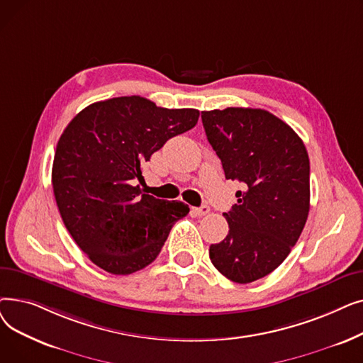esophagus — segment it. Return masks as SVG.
<instances>
[{
	"label": "esophagus",
	"instance_id": "esophagus-1",
	"mask_svg": "<svg viewBox=\"0 0 363 363\" xmlns=\"http://www.w3.org/2000/svg\"><path fill=\"white\" fill-rule=\"evenodd\" d=\"M208 212H211V207L208 206H201V207H194L193 208V213H196L197 216H204V215H207Z\"/></svg>",
	"mask_w": 363,
	"mask_h": 363
}]
</instances>
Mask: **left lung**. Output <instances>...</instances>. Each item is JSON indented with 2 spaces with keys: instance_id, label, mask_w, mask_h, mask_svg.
Wrapping results in <instances>:
<instances>
[{
  "instance_id": "1",
  "label": "left lung",
  "mask_w": 363,
  "mask_h": 363,
  "mask_svg": "<svg viewBox=\"0 0 363 363\" xmlns=\"http://www.w3.org/2000/svg\"><path fill=\"white\" fill-rule=\"evenodd\" d=\"M201 121L225 178L244 188L223 213L230 233L211 245L208 256L223 277L249 284L278 268L306 223L308 151L287 123L262 108L201 111Z\"/></svg>"
}]
</instances>
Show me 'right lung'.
<instances>
[{"label":"right lung","instance_id":"right-lung-1","mask_svg":"<svg viewBox=\"0 0 363 363\" xmlns=\"http://www.w3.org/2000/svg\"><path fill=\"white\" fill-rule=\"evenodd\" d=\"M196 108H164L140 97L94 103L57 143L54 197L65 226L92 263L129 275L155 260L188 204L144 194L143 163L196 126Z\"/></svg>","mask_w":363,"mask_h":363}]
</instances>
